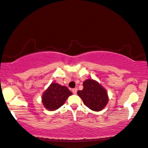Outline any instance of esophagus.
<instances>
[{"label": "esophagus", "mask_w": 148, "mask_h": 148, "mask_svg": "<svg viewBox=\"0 0 148 148\" xmlns=\"http://www.w3.org/2000/svg\"><path fill=\"white\" fill-rule=\"evenodd\" d=\"M77 91V88H73V89L72 90V93H73L74 94H76Z\"/></svg>", "instance_id": "1"}]
</instances>
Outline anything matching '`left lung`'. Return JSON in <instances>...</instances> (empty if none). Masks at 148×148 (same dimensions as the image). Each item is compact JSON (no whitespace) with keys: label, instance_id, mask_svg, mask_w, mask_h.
Masks as SVG:
<instances>
[{"label":"left lung","instance_id":"1","mask_svg":"<svg viewBox=\"0 0 148 148\" xmlns=\"http://www.w3.org/2000/svg\"><path fill=\"white\" fill-rule=\"evenodd\" d=\"M83 89L77 91V95L84 105L92 111H100L108 102V92L97 81L86 79L83 82Z\"/></svg>","mask_w":148,"mask_h":148}]
</instances>
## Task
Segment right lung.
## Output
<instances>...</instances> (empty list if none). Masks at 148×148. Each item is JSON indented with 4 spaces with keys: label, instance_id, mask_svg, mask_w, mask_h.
I'll return each instance as SVG.
<instances>
[{
    "label": "right lung",
    "instance_id": "obj_1",
    "mask_svg": "<svg viewBox=\"0 0 148 148\" xmlns=\"http://www.w3.org/2000/svg\"><path fill=\"white\" fill-rule=\"evenodd\" d=\"M72 93L67 87L53 83L42 96L43 106L49 111H55L64 105L65 100Z\"/></svg>",
    "mask_w": 148,
    "mask_h": 148
}]
</instances>
